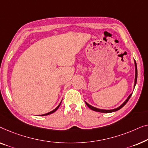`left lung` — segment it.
Wrapping results in <instances>:
<instances>
[{"label":"left lung","instance_id":"1","mask_svg":"<svg viewBox=\"0 0 148 148\" xmlns=\"http://www.w3.org/2000/svg\"><path fill=\"white\" fill-rule=\"evenodd\" d=\"M135 66H136V78H135V83H134V87L136 86V82H137V64H136V61H135ZM132 95V94H131L130 96H129L127 99H126V101L124 102L120 106V107H119L118 108H116V109H112V110H104V109H97V108H95L94 107H92V106H91L89 105V104H88L86 103V102H85L86 104V105L88 106V107L90 108V109H92V111H97V112H101V113H111V112H115V111H118V110H119L120 109H121V108L123 107V106L125 105V104L127 103L129 99H130L131 96Z\"/></svg>","mask_w":148,"mask_h":148}]
</instances>
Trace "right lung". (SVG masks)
<instances>
[{"instance_id":"right-lung-1","label":"right lung","mask_w":148,"mask_h":148,"mask_svg":"<svg viewBox=\"0 0 148 148\" xmlns=\"http://www.w3.org/2000/svg\"><path fill=\"white\" fill-rule=\"evenodd\" d=\"M60 104H61V103H60ZM60 105H58V107H56V109H54V110H53V111H51V112H49V113H46V114H43V115H41V116L48 115H50V114H51V113H54V112H55V111H56V110H57V109H58V108H59V107H60Z\"/></svg>"}]
</instances>
